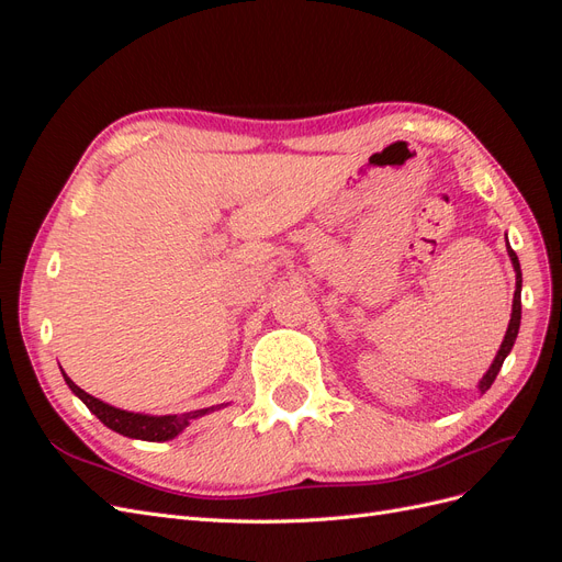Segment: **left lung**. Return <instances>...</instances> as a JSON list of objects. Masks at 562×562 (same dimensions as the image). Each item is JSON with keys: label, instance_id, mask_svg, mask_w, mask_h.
I'll return each instance as SVG.
<instances>
[{"label": "left lung", "instance_id": "left-lung-1", "mask_svg": "<svg viewBox=\"0 0 562 562\" xmlns=\"http://www.w3.org/2000/svg\"><path fill=\"white\" fill-rule=\"evenodd\" d=\"M506 250H508V258H512V265H514V271H516V293H514V304H512V321H508V328H506V335L502 339V347H499V351L495 356V361H492V366L487 368L483 380L479 382L481 394H485V391L492 386V382H495V378L499 375L502 363H504L506 356L512 353L514 342H516V337H518V328H520V288H522L520 262H518V255L514 252V248L508 246V239H506Z\"/></svg>", "mask_w": 562, "mask_h": 562}]
</instances>
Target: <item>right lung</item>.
<instances>
[{
    "label": "right lung",
    "mask_w": 562,
    "mask_h": 562,
    "mask_svg": "<svg viewBox=\"0 0 562 562\" xmlns=\"http://www.w3.org/2000/svg\"><path fill=\"white\" fill-rule=\"evenodd\" d=\"M63 372V368H60ZM65 384L72 389V394L79 396L83 401V405L89 407V411L105 424L108 429L122 434V436H128V438H138V440H151V443H161V440H171L176 438L178 434H182L187 427H190L192 419H199L203 415L209 413H215L220 411V407H225L227 403L223 405H211V407H201V411H192V413H182V415H143V413H128V411H122V407H114L105 401H100L91 394H87V391L79 389L70 378L65 375Z\"/></svg>",
    "instance_id": "right-lung-1"
}]
</instances>
